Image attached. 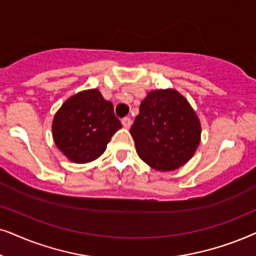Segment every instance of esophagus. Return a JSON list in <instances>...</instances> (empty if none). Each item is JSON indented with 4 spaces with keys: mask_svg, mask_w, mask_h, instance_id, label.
<instances>
[{
    "mask_svg": "<svg viewBox=\"0 0 256 256\" xmlns=\"http://www.w3.org/2000/svg\"><path fill=\"white\" fill-rule=\"evenodd\" d=\"M122 126H124V128H128L131 126V124H132L131 118L130 117H124V118L122 119Z\"/></svg>",
    "mask_w": 256,
    "mask_h": 256,
    "instance_id": "obj_1",
    "label": "esophagus"
}]
</instances>
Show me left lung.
<instances>
[{
  "mask_svg": "<svg viewBox=\"0 0 256 256\" xmlns=\"http://www.w3.org/2000/svg\"><path fill=\"white\" fill-rule=\"evenodd\" d=\"M200 131L196 112L176 90L151 91L130 130L138 156L159 171L188 162L199 145Z\"/></svg>",
  "mask_w": 256,
  "mask_h": 256,
  "instance_id": "1",
  "label": "left lung"
}]
</instances>
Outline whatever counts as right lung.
<instances>
[{"instance_id":"obj_1","label":"right lung","mask_w":256,"mask_h":256,"mask_svg":"<svg viewBox=\"0 0 256 256\" xmlns=\"http://www.w3.org/2000/svg\"><path fill=\"white\" fill-rule=\"evenodd\" d=\"M120 122L114 105L96 88L74 94L64 103L52 122L57 148L71 162L83 164L102 156Z\"/></svg>"}]
</instances>
